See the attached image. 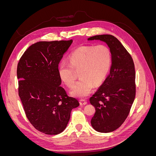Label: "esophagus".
I'll return each instance as SVG.
<instances>
[{
	"label": "esophagus",
	"instance_id": "34e87169",
	"mask_svg": "<svg viewBox=\"0 0 156 156\" xmlns=\"http://www.w3.org/2000/svg\"><path fill=\"white\" fill-rule=\"evenodd\" d=\"M87 103V100H84V99H81V100H80V104H81V105H86Z\"/></svg>",
	"mask_w": 156,
	"mask_h": 156
}]
</instances>
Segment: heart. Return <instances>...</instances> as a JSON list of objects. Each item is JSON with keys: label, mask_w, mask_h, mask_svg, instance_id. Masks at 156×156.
Instances as JSON below:
<instances>
[{"label": "heart", "mask_w": 156, "mask_h": 156, "mask_svg": "<svg viewBox=\"0 0 156 156\" xmlns=\"http://www.w3.org/2000/svg\"><path fill=\"white\" fill-rule=\"evenodd\" d=\"M111 64V53L107 46H82L69 56V62L62 61L58 73L67 87L72 88L77 78L82 77L71 91L72 95L84 98L90 93L94 85L100 86L104 81Z\"/></svg>", "instance_id": "b5f03b06"}]
</instances>
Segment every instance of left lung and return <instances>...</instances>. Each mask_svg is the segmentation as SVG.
Returning <instances> with one entry per match:
<instances>
[{
    "label": "left lung",
    "mask_w": 156,
    "mask_h": 156,
    "mask_svg": "<svg viewBox=\"0 0 156 156\" xmlns=\"http://www.w3.org/2000/svg\"><path fill=\"white\" fill-rule=\"evenodd\" d=\"M88 40L105 41L111 53L110 73L89 100L96 109L91 120L93 128L108 133L120 127L130 112L136 94L135 65L128 51L114 36L96 35Z\"/></svg>",
    "instance_id": "8db88e82"
}]
</instances>
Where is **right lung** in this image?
Listing matches in <instances>:
<instances>
[{
	"label": "right lung",
	"instance_id": "add662e5",
	"mask_svg": "<svg viewBox=\"0 0 156 156\" xmlns=\"http://www.w3.org/2000/svg\"><path fill=\"white\" fill-rule=\"evenodd\" d=\"M73 40L39 41L30 45L17 68L19 96L26 116L34 128L57 135L66 127L77 99L60 87L58 64Z\"/></svg>",
	"mask_w": 156,
	"mask_h": 156
}]
</instances>
